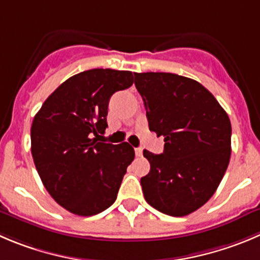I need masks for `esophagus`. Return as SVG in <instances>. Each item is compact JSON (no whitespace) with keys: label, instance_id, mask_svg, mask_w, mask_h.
<instances>
[{"label":"esophagus","instance_id":"1","mask_svg":"<svg viewBox=\"0 0 260 260\" xmlns=\"http://www.w3.org/2000/svg\"><path fill=\"white\" fill-rule=\"evenodd\" d=\"M135 154H137V157H142L143 154L142 148H135Z\"/></svg>","mask_w":260,"mask_h":260}]
</instances>
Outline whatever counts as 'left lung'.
<instances>
[{
    "mask_svg": "<svg viewBox=\"0 0 260 260\" xmlns=\"http://www.w3.org/2000/svg\"><path fill=\"white\" fill-rule=\"evenodd\" d=\"M149 130L165 137L160 154L144 150L140 179L148 204L174 217L192 213L216 192L231 155V122L211 91L171 73H134Z\"/></svg>",
    "mask_w": 260,
    "mask_h": 260,
    "instance_id": "1",
    "label": "left lung"
}]
</instances>
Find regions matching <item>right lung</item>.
<instances>
[{
  "mask_svg": "<svg viewBox=\"0 0 260 260\" xmlns=\"http://www.w3.org/2000/svg\"><path fill=\"white\" fill-rule=\"evenodd\" d=\"M132 71L91 69L63 81L31 123V155L44 187L66 211L94 216L115 203L127 166L128 143L98 142L107 127L108 102L133 85Z\"/></svg>",
  "mask_w": 260,
  "mask_h": 260,
  "instance_id": "add662e5",
  "label": "right lung"
}]
</instances>
